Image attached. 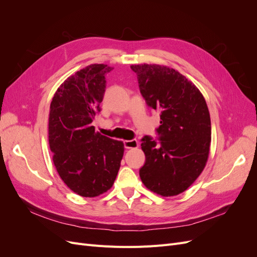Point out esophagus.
I'll return each mask as SVG.
<instances>
[{
    "instance_id": "1",
    "label": "esophagus",
    "mask_w": 257,
    "mask_h": 257,
    "mask_svg": "<svg viewBox=\"0 0 257 257\" xmlns=\"http://www.w3.org/2000/svg\"><path fill=\"white\" fill-rule=\"evenodd\" d=\"M124 148L125 149H134V148L138 147V142L136 139H132V141H124Z\"/></svg>"
}]
</instances>
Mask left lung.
<instances>
[{"label": "left lung", "mask_w": 257, "mask_h": 257, "mask_svg": "<svg viewBox=\"0 0 257 257\" xmlns=\"http://www.w3.org/2000/svg\"><path fill=\"white\" fill-rule=\"evenodd\" d=\"M148 106L160 111L159 141L142 139L146 155L139 176L147 189L162 196L184 192L203 172L211 143L206 100L190 80L174 68L132 65Z\"/></svg>", "instance_id": "8db88e82"}]
</instances>
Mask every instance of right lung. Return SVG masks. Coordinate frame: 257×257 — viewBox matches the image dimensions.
I'll return each instance as SVG.
<instances>
[{"mask_svg": "<svg viewBox=\"0 0 257 257\" xmlns=\"http://www.w3.org/2000/svg\"><path fill=\"white\" fill-rule=\"evenodd\" d=\"M112 67L91 64L76 72L54 93L49 112V146L64 183L83 197L109 190L118 175L124 145L95 132L107 73Z\"/></svg>", "mask_w": 257, "mask_h": 257, "instance_id": "add662e5", "label": "right lung"}]
</instances>
